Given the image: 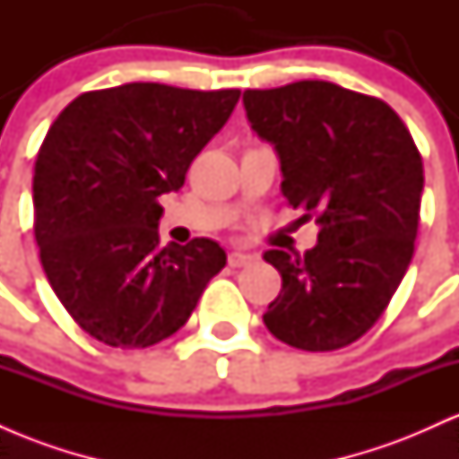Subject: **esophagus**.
<instances>
[{"instance_id":"obj_1","label":"esophagus","mask_w":459,"mask_h":459,"mask_svg":"<svg viewBox=\"0 0 459 459\" xmlns=\"http://www.w3.org/2000/svg\"><path fill=\"white\" fill-rule=\"evenodd\" d=\"M252 261H255V255H247V252H239V250L229 252V265H230V267L250 265Z\"/></svg>"}]
</instances>
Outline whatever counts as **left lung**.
<instances>
[{
    "mask_svg": "<svg viewBox=\"0 0 459 459\" xmlns=\"http://www.w3.org/2000/svg\"><path fill=\"white\" fill-rule=\"evenodd\" d=\"M247 123L281 161L282 196L319 226L302 256L263 252L282 276L263 315L282 343L332 351L380 319L419 229L423 161L403 120L376 97L319 79L246 91Z\"/></svg>",
    "mask_w": 459,
    "mask_h": 459,
    "instance_id": "obj_1",
    "label": "left lung"
}]
</instances>
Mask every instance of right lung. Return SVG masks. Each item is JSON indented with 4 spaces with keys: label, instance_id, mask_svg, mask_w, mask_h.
I'll return each mask as SVG.
<instances>
[{
    "label": "right lung",
    "instance_id": "1",
    "mask_svg": "<svg viewBox=\"0 0 459 459\" xmlns=\"http://www.w3.org/2000/svg\"><path fill=\"white\" fill-rule=\"evenodd\" d=\"M239 91L135 82L79 94L34 166V235L62 307L112 347H149L186 325L226 265L218 241L160 244L157 198L178 192Z\"/></svg>",
    "mask_w": 459,
    "mask_h": 459
}]
</instances>
